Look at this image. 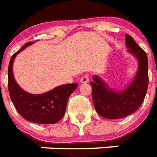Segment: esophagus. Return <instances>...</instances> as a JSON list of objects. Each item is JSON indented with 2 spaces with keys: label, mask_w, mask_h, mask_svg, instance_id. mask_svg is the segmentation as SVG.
Returning a JSON list of instances; mask_svg holds the SVG:
<instances>
[{
  "label": "esophagus",
  "mask_w": 157,
  "mask_h": 157,
  "mask_svg": "<svg viewBox=\"0 0 157 157\" xmlns=\"http://www.w3.org/2000/svg\"><path fill=\"white\" fill-rule=\"evenodd\" d=\"M80 82H82V83H86V82H89V77L88 75H83L81 78H80Z\"/></svg>",
  "instance_id": "obj_1"
}]
</instances>
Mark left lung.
I'll return each instance as SVG.
<instances>
[{"label":"left lung","instance_id":"obj_1","mask_svg":"<svg viewBox=\"0 0 157 157\" xmlns=\"http://www.w3.org/2000/svg\"><path fill=\"white\" fill-rule=\"evenodd\" d=\"M126 44L129 52L139 62L137 74L132 82L121 91H113L98 76H93L92 100L96 112L103 117L118 119L135 113L144 102L148 86V61L144 50L126 34Z\"/></svg>","mask_w":157,"mask_h":157}]
</instances>
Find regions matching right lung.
I'll return each instance as SVG.
<instances>
[{
    "instance_id": "obj_1",
    "label": "right lung",
    "mask_w": 157,
    "mask_h": 157,
    "mask_svg": "<svg viewBox=\"0 0 157 157\" xmlns=\"http://www.w3.org/2000/svg\"><path fill=\"white\" fill-rule=\"evenodd\" d=\"M33 43H27L11 57L8 68L10 96L16 110L27 121L38 124L56 123L65 115L69 97L76 90L78 84L61 85L40 95H33L22 90L13 77V63L15 57Z\"/></svg>"
}]
</instances>
